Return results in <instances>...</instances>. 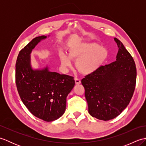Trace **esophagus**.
<instances>
[{
	"mask_svg": "<svg viewBox=\"0 0 146 146\" xmlns=\"http://www.w3.org/2000/svg\"><path fill=\"white\" fill-rule=\"evenodd\" d=\"M75 83L76 85H79V84H80V83H81V80H80L78 78H75Z\"/></svg>",
	"mask_w": 146,
	"mask_h": 146,
	"instance_id": "34e87169",
	"label": "esophagus"
}]
</instances>
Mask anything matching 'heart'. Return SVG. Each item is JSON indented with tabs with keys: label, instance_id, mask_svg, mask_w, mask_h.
I'll return each instance as SVG.
<instances>
[{
	"label": "heart",
	"instance_id": "heart-1",
	"mask_svg": "<svg viewBox=\"0 0 146 146\" xmlns=\"http://www.w3.org/2000/svg\"><path fill=\"white\" fill-rule=\"evenodd\" d=\"M108 57L106 48L95 42L79 43L71 48L68 55L60 52L59 58L62 68L68 70L72 66V60H77L76 66L80 72L90 75L98 71Z\"/></svg>",
	"mask_w": 146,
	"mask_h": 146
}]
</instances>
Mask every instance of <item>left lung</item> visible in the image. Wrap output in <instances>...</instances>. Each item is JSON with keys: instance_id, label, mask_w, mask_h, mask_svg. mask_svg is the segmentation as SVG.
I'll list each match as a JSON object with an SVG mask.
<instances>
[{"instance_id": "1", "label": "left lung", "mask_w": 146, "mask_h": 146, "mask_svg": "<svg viewBox=\"0 0 146 146\" xmlns=\"http://www.w3.org/2000/svg\"><path fill=\"white\" fill-rule=\"evenodd\" d=\"M116 61L82 80L88 112L102 120L113 119L127 107L134 94L137 70L134 59L120 40Z\"/></svg>"}]
</instances>
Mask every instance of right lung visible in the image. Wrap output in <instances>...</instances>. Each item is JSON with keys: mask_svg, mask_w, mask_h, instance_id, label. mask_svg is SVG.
<instances>
[{"mask_svg": "<svg viewBox=\"0 0 146 146\" xmlns=\"http://www.w3.org/2000/svg\"><path fill=\"white\" fill-rule=\"evenodd\" d=\"M47 36L34 38L20 51L15 63V83L22 102L33 115L51 122L63 115L66 97L75 84L73 77L52 72L46 66L33 69L31 53Z\"/></svg>", "mask_w": 146, "mask_h": 146, "instance_id": "obj_1", "label": "right lung"}]
</instances>
